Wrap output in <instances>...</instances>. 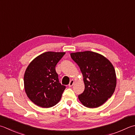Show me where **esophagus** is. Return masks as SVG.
Returning a JSON list of instances; mask_svg holds the SVG:
<instances>
[{
	"instance_id": "esophagus-1",
	"label": "esophagus",
	"mask_w": 135,
	"mask_h": 135,
	"mask_svg": "<svg viewBox=\"0 0 135 135\" xmlns=\"http://www.w3.org/2000/svg\"><path fill=\"white\" fill-rule=\"evenodd\" d=\"M74 83V81L73 80H71V81H70V82L69 84H68V86H72L73 85Z\"/></svg>"
}]
</instances>
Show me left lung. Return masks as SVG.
<instances>
[{
    "instance_id": "8db88e82",
    "label": "left lung",
    "mask_w": 135,
    "mask_h": 135,
    "mask_svg": "<svg viewBox=\"0 0 135 135\" xmlns=\"http://www.w3.org/2000/svg\"><path fill=\"white\" fill-rule=\"evenodd\" d=\"M72 59L83 73L85 89L78 95L84 106L89 108L101 106L115 91L117 78L114 67L103 55L90 51L74 52Z\"/></svg>"
}]
</instances>
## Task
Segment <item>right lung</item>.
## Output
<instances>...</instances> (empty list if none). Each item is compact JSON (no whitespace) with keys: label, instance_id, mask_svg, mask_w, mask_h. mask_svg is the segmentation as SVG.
<instances>
[{"label":"right lung","instance_id":"right-lung-1","mask_svg":"<svg viewBox=\"0 0 135 135\" xmlns=\"http://www.w3.org/2000/svg\"><path fill=\"white\" fill-rule=\"evenodd\" d=\"M65 52L47 51L34 59L25 71L24 84L28 98L42 108L59 102L66 86L60 83L55 66Z\"/></svg>","mask_w":135,"mask_h":135}]
</instances>
